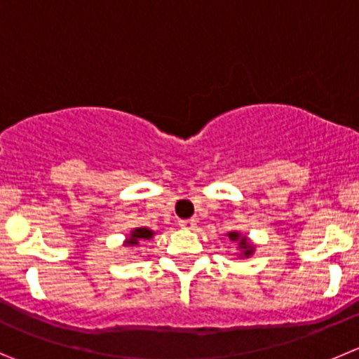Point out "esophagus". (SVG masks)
<instances>
[{
  "label": "esophagus",
  "mask_w": 359,
  "mask_h": 359,
  "mask_svg": "<svg viewBox=\"0 0 359 359\" xmlns=\"http://www.w3.org/2000/svg\"><path fill=\"white\" fill-rule=\"evenodd\" d=\"M180 225H182L183 229H189V231H192V229H196L197 220H194V218H187V220H180Z\"/></svg>",
  "instance_id": "34e87169"
}]
</instances>
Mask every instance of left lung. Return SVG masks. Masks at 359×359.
<instances>
[{"label":"left lung","mask_w":359,"mask_h":359,"mask_svg":"<svg viewBox=\"0 0 359 359\" xmlns=\"http://www.w3.org/2000/svg\"><path fill=\"white\" fill-rule=\"evenodd\" d=\"M227 236H229V240H231V241H238V245H240V248H241V252H243L245 257H250L252 252H254V248H252L250 245H248L247 238L240 236V234H238V233H229Z\"/></svg>","instance_id":"8db88e82"}]
</instances>
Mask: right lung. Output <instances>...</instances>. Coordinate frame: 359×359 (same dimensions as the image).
Masks as SVG:
<instances>
[{"label": "right lung", "mask_w": 359, "mask_h": 359, "mask_svg": "<svg viewBox=\"0 0 359 359\" xmlns=\"http://www.w3.org/2000/svg\"><path fill=\"white\" fill-rule=\"evenodd\" d=\"M149 238H153V231H149V229L146 227H139L135 229V231H132L130 238L125 241L126 245H137L141 240H149Z\"/></svg>", "instance_id": "add662e5"}]
</instances>
